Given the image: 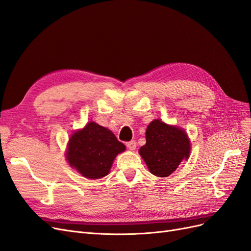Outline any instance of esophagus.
<instances>
[{
    "label": "esophagus",
    "mask_w": 251,
    "mask_h": 251,
    "mask_svg": "<svg viewBox=\"0 0 251 251\" xmlns=\"http://www.w3.org/2000/svg\"><path fill=\"white\" fill-rule=\"evenodd\" d=\"M126 148H127L128 150H131V151L135 150V149H136V141L132 140V141L126 142Z\"/></svg>",
    "instance_id": "34e87169"
}]
</instances>
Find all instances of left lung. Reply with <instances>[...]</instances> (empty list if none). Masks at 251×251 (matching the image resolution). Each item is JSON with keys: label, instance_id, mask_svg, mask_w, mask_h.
Here are the masks:
<instances>
[{"label": "left lung", "instance_id": "8db88e82", "mask_svg": "<svg viewBox=\"0 0 251 251\" xmlns=\"http://www.w3.org/2000/svg\"><path fill=\"white\" fill-rule=\"evenodd\" d=\"M147 143L139 150L150 172L158 177H168L180 162L188 158L191 144L186 133L161 120H154L147 128Z\"/></svg>", "mask_w": 251, "mask_h": 251}]
</instances>
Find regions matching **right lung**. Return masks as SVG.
I'll return each mask as SVG.
<instances>
[{
    "label": "right lung",
    "instance_id": "add662e5",
    "mask_svg": "<svg viewBox=\"0 0 251 251\" xmlns=\"http://www.w3.org/2000/svg\"><path fill=\"white\" fill-rule=\"evenodd\" d=\"M125 150V144L118 141L110 130L89 123L71 136L67 159L82 176L98 179L107 176L114 158Z\"/></svg>",
    "mask_w": 251,
    "mask_h": 251
}]
</instances>
